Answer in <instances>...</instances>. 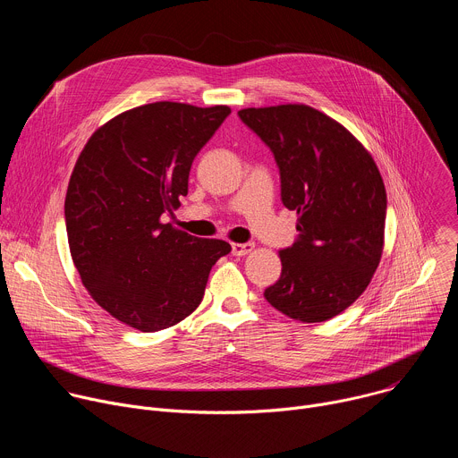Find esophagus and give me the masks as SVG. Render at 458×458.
<instances>
[{
	"label": "esophagus",
	"mask_w": 458,
	"mask_h": 458,
	"mask_svg": "<svg viewBox=\"0 0 458 458\" xmlns=\"http://www.w3.org/2000/svg\"><path fill=\"white\" fill-rule=\"evenodd\" d=\"M253 250V242H233L232 244V253L237 257H242Z\"/></svg>",
	"instance_id": "esophagus-1"
}]
</instances>
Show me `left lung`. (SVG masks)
<instances>
[{
  "label": "left lung",
  "mask_w": 458,
  "mask_h": 458,
  "mask_svg": "<svg viewBox=\"0 0 458 458\" xmlns=\"http://www.w3.org/2000/svg\"><path fill=\"white\" fill-rule=\"evenodd\" d=\"M239 119L274 154L281 201L297 212V239L279 250L281 277L265 299L302 322L344 311L369 284L384 244L386 190L366 148L306 105L244 108Z\"/></svg>",
  "instance_id": "8db88e82"
}]
</instances>
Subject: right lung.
I'll list each match as a JSON object with an SVG mask.
<instances>
[{
  "instance_id": "right-lung-1",
  "label": "right lung",
  "mask_w": 458,
  "mask_h": 458,
  "mask_svg": "<svg viewBox=\"0 0 458 458\" xmlns=\"http://www.w3.org/2000/svg\"><path fill=\"white\" fill-rule=\"evenodd\" d=\"M230 115L159 101L119 114L85 145L64 199L69 246L92 299L117 320L159 332L203 301L232 251L163 223L188 193L191 163Z\"/></svg>"
}]
</instances>
